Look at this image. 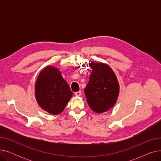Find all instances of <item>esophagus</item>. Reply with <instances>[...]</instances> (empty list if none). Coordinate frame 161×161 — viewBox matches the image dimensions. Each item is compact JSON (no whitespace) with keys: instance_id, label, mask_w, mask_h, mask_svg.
I'll return each mask as SVG.
<instances>
[{"instance_id":"esophagus-1","label":"esophagus","mask_w":161,"mask_h":161,"mask_svg":"<svg viewBox=\"0 0 161 161\" xmlns=\"http://www.w3.org/2000/svg\"><path fill=\"white\" fill-rule=\"evenodd\" d=\"M81 95V92L80 91H78V92H75V95L77 96V97H79Z\"/></svg>"}]
</instances>
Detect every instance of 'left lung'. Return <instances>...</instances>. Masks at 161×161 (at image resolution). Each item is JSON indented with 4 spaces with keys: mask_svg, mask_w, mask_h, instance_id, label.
Masks as SVG:
<instances>
[{
    "mask_svg": "<svg viewBox=\"0 0 161 161\" xmlns=\"http://www.w3.org/2000/svg\"><path fill=\"white\" fill-rule=\"evenodd\" d=\"M89 66L92 72L84 91L91 109L101 114L115 104L119 93V82L108 64L91 62Z\"/></svg>",
    "mask_w": 161,
    "mask_h": 161,
    "instance_id": "1",
    "label": "left lung"
}]
</instances>
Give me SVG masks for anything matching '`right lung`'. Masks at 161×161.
<instances>
[{"label": "right lung", "instance_id": "1", "mask_svg": "<svg viewBox=\"0 0 161 161\" xmlns=\"http://www.w3.org/2000/svg\"><path fill=\"white\" fill-rule=\"evenodd\" d=\"M72 94L56 67L47 66L39 74L35 84V97L38 105L47 112L61 114Z\"/></svg>", "mask_w": 161, "mask_h": 161}]
</instances>
